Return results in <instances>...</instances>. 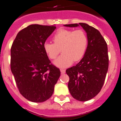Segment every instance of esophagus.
Returning a JSON list of instances; mask_svg holds the SVG:
<instances>
[{
  "mask_svg": "<svg viewBox=\"0 0 121 121\" xmlns=\"http://www.w3.org/2000/svg\"><path fill=\"white\" fill-rule=\"evenodd\" d=\"M60 71H61V74H65L66 72V70L63 69H61Z\"/></svg>",
  "mask_w": 121,
  "mask_h": 121,
  "instance_id": "obj_1",
  "label": "esophagus"
}]
</instances>
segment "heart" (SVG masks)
Segmentation results:
<instances>
[{
  "label": "heart",
  "instance_id": "heart-1",
  "mask_svg": "<svg viewBox=\"0 0 121 121\" xmlns=\"http://www.w3.org/2000/svg\"><path fill=\"white\" fill-rule=\"evenodd\" d=\"M53 43L45 42L43 50L48 57L54 60L61 52L63 54L54 61L59 68L69 66L73 61H79L82 59L88 47V37L83 29L76 30L60 29L53 37Z\"/></svg>",
  "mask_w": 121,
  "mask_h": 121
}]
</instances>
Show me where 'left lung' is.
Wrapping results in <instances>:
<instances>
[{
	"instance_id": "8db88e82",
	"label": "left lung",
	"mask_w": 121,
	"mask_h": 121,
	"mask_svg": "<svg viewBox=\"0 0 121 121\" xmlns=\"http://www.w3.org/2000/svg\"><path fill=\"white\" fill-rule=\"evenodd\" d=\"M86 31L88 47L82 59L76 66L67 69L68 89L72 97L86 101L95 97L100 92L106 78L109 58L106 41L98 30L86 23H79ZM78 24H65L67 27H77Z\"/></svg>"
}]
</instances>
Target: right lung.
<instances>
[{"label": "right lung", "mask_w": 121, "mask_h": 121, "mask_svg": "<svg viewBox=\"0 0 121 121\" xmlns=\"http://www.w3.org/2000/svg\"><path fill=\"white\" fill-rule=\"evenodd\" d=\"M56 27L31 24L18 32L11 47V71L20 93L29 101L41 103L51 97L60 76L51 63L43 44Z\"/></svg>", "instance_id": "obj_1"}]
</instances>
